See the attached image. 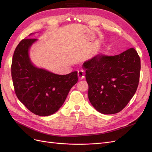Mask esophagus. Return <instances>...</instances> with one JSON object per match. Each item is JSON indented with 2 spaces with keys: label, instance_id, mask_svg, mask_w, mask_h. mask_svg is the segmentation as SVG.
Returning a JSON list of instances; mask_svg holds the SVG:
<instances>
[{
  "label": "esophagus",
  "instance_id": "1",
  "mask_svg": "<svg viewBox=\"0 0 152 152\" xmlns=\"http://www.w3.org/2000/svg\"><path fill=\"white\" fill-rule=\"evenodd\" d=\"M78 77H79V80H82V79H84V71L83 70L78 71Z\"/></svg>",
  "mask_w": 152,
  "mask_h": 152
}]
</instances>
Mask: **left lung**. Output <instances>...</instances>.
Returning a JSON list of instances; mask_svg holds the SVG:
<instances>
[{"label":"left lung","mask_w":152,"mask_h":152,"mask_svg":"<svg viewBox=\"0 0 152 152\" xmlns=\"http://www.w3.org/2000/svg\"><path fill=\"white\" fill-rule=\"evenodd\" d=\"M88 98L99 112L114 114L126 107L138 86L140 58L134 48L115 56L99 54L84 63Z\"/></svg>","instance_id":"1"}]
</instances>
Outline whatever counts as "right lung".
Returning <instances> with one entry per match:
<instances>
[{"instance_id":"obj_1","label":"right lung","mask_w":152,"mask_h":152,"mask_svg":"<svg viewBox=\"0 0 152 152\" xmlns=\"http://www.w3.org/2000/svg\"><path fill=\"white\" fill-rule=\"evenodd\" d=\"M35 39H23L13 54L11 76L16 95L25 107L39 116L56 112L78 81L77 72L57 75L31 63L28 50Z\"/></svg>"}]
</instances>
